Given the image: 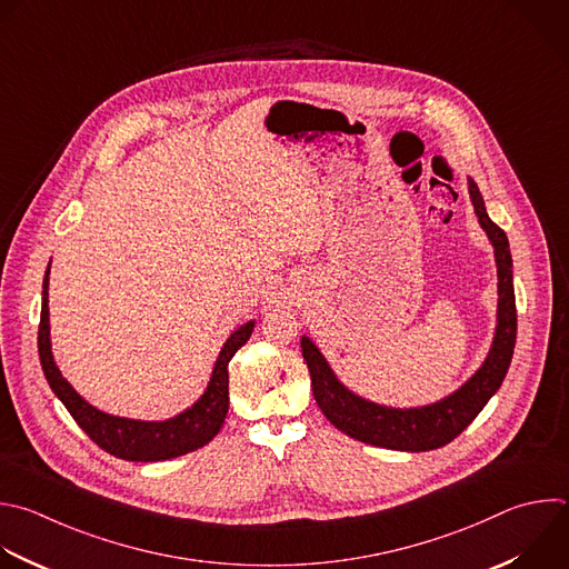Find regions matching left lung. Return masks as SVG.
<instances>
[{
    "mask_svg": "<svg viewBox=\"0 0 569 569\" xmlns=\"http://www.w3.org/2000/svg\"><path fill=\"white\" fill-rule=\"evenodd\" d=\"M476 217L487 232L498 266V328L480 370L453 396L422 409H387L366 402L343 389L319 348L301 337V352L310 370L312 396L323 416L346 436L396 451H431L456 440L500 389L516 346V295L507 234L489 219L478 184L469 178Z\"/></svg>",
    "mask_w": 569,
    "mask_h": 569,
    "instance_id": "1",
    "label": "left lung"
}]
</instances>
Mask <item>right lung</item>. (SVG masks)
<instances>
[{
  "label": "right lung",
  "mask_w": 569,
  "mask_h": 569,
  "mask_svg": "<svg viewBox=\"0 0 569 569\" xmlns=\"http://www.w3.org/2000/svg\"><path fill=\"white\" fill-rule=\"evenodd\" d=\"M49 272L51 263L44 274V290H42V315H40V330H38V350L42 370L49 380L53 393L62 400L71 418L80 425V429L107 453L131 460V462H158L184 456L194 449L208 445L223 427L228 407H230V375L228 363L234 352L250 339L254 321L243 323L239 330L230 335L226 341L208 391L203 398L184 413L176 416L167 422H138L107 416L91 405H87L64 380L60 368L51 355V339H49Z\"/></svg>",
  "instance_id": "add662e5"
}]
</instances>
